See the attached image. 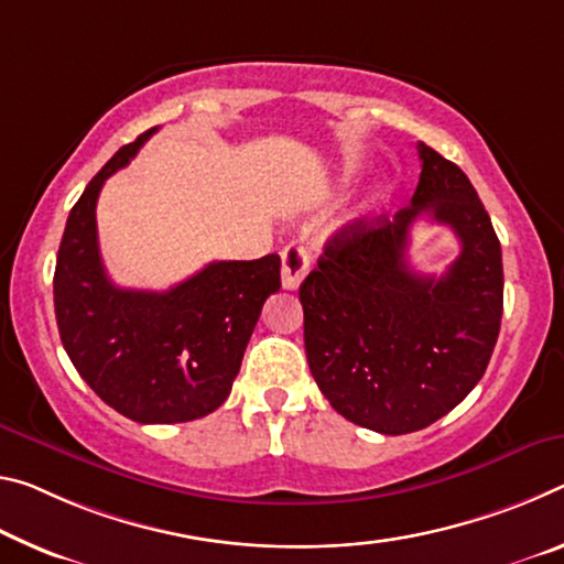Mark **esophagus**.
Returning <instances> with one entry per match:
<instances>
[{"label":"esophagus","mask_w":564,"mask_h":564,"mask_svg":"<svg viewBox=\"0 0 564 564\" xmlns=\"http://www.w3.org/2000/svg\"><path fill=\"white\" fill-rule=\"evenodd\" d=\"M308 268H311V256H308L306 248H303L301 243H296V240L285 246L281 250V281H283V289L285 291H296L299 285H301V281L306 279Z\"/></svg>","instance_id":"1"}]
</instances>
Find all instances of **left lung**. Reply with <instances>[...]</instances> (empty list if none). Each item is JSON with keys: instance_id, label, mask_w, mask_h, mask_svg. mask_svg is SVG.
I'll list each match as a JSON object with an SVG mask.
<instances>
[{"instance_id": "8db88e82", "label": "left lung", "mask_w": 564, "mask_h": 564, "mask_svg": "<svg viewBox=\"0 0 564 564\" xmlns=\"http://www.w3.org/2000/svg\"><path fill=\"white\" fill-rule=\"evenodd\" d=\"M419 158L411 205L330 236L299 289L321 394L348 422L391 436L434 424L477 387L502 324V248L489 213L457 165L424 142ZM422 215L449 225L463 246L440 280L405 261Z\"/></svg>"}]
</instances>
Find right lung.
<instances>
[{
    "label": "right lung",
    "instance_id": "right-lung-1",
    "mask_svg": "<svg viewBox=\"0 0 564 564\" xmlns=\"http://www.w3.org/2000/svg\"><path fill=\"white\" fill-rule=\"evenodd\" d=\"M155 130L107 160L69 210L55 265V316L69 361L107 406L140 424H177L228 399L263 303L281 289V258L213 261L163 293L107 279L97 198Z\"/></svg>",
    "mask_w": 564,
    "mask_h": 564
}]
</instances>
